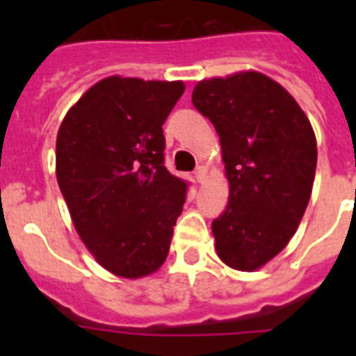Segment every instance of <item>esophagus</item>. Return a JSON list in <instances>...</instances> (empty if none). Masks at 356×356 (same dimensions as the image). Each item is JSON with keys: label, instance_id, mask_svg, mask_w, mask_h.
Here are the masks:
<instances>
[{"label": "esophagus", "instance_id": "esophagus-1", "mask_svg": "<svg viewBox=\"0 0 356 356\" xmlns=\"http://www.w3.org/2000/svg\"><path fill=\"white\" fill-rule=\"evenodd\" d=\"M205 173H207L205 168L197 166V168H195V172H194V179L197 181V183H201V181L205 179Z\"/></svg>", "mask_w": 356, "mask_h": 356}]
</instances>
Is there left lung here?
<instances>
[{"label": "left lung", "instance_id": "8db88e82", "mask_svg": "<svg viewBox=\"0 0 356 356\" xmlns=\"http://www.w3.org/2000/svg\"><path fill=\"white\" fill-rule=\"evenodd\" d=\"M192 103L220 134L229 201L212 222L218 257L253 271L286 248L314 183V131L296 99L257 72L197 83Z\"/></svg>", "mask_w": 356, "mask_h": 356}]
</instances>
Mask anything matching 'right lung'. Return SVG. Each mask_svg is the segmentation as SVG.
Returning <instances> with one entry per match:
<instances>
[{"mask_svg": "<svg viewBox=\"0 0 356 356\" xmlns=\"http://www.w3.org/2000/svg\"><path fill=\"white\" fill-rule=\"evenodd\" d=\"M181 81L107 77L64 116L57 181L79 236L96 260L138 279L166 260L188 183L164 166L162 125Z\"/></svg>", "mask_w": 356, "mask_h": 356, "instance_id": "right-lung-1", "label": "right lung"}]
</instances>
